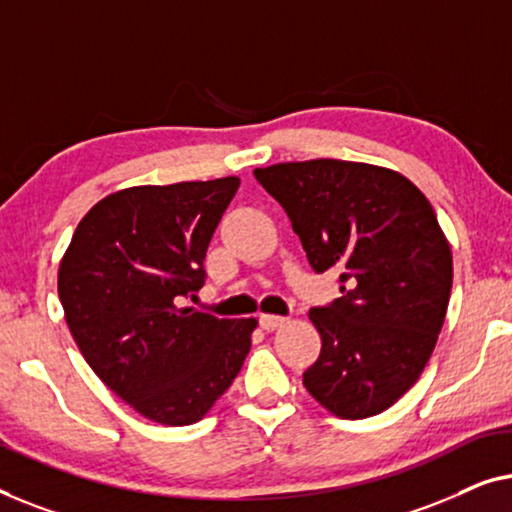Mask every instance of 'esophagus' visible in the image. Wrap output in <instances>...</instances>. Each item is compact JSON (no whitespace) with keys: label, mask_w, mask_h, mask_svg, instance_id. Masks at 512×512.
Here are the masks:
<instances>
[{"label":"esophagus","mask_w":512,"mask_h":512,"mask_svg":"<svg viewBox=\"0 0 512 512\" xmlns=\"http://www.w3.org/2000/svg\"><path fill=\"white\" fill-rule=\"evenodd\" d=\"M285 322H287V320L280 318V315H269V313L259 315V327H262L264 331H273V329L283 327Z\"/></svg>","instance_id":"1"}]
</instances>
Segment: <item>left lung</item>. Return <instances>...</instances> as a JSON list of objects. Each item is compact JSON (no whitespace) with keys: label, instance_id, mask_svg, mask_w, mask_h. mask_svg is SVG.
Segmentation results:
<instances>
[{"label":"left lung","instance_id":"obj_1","mask_svg":"<svg viewBox=\"0 0 512 512\" xmlns=\"http://www.w3.org/2000/svg\"><path fill=\"white\" fill-rule=\"evenodd\" d=\"M285 208L315 273H338L341 297L311 308L318 362L311 397L343 420L399 401L427 366L452 287V253L436 213L392 169L308 160L255 169Z\"/></svg>","mask_w":512,"mask_h":512}]
</instances>
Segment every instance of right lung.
Instances as JSON below:
<instances>
[{"mask_svg":"<svg viewBox=\"0 0 512 512\" xmlns=\"http://www.w3.org/2000/svg\"><path fill=\"white\" fill-rule=\"evenodd\" d=\"M239 178L113 192L78 222L57 294L71 336L99 380L148 420L199 422L239 376L255 318L220 320L185 306Z\"/></svg>","mask_w":512,"mask_h":512,"instance_id":"right-lung-1","label":"right lung"}]
</instances>
